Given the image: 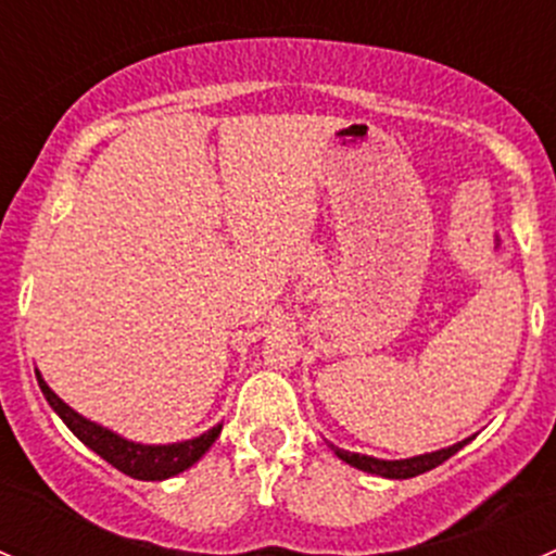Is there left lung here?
<instances>
[{
	"mask_svg": "<svg viewBox=\"0 0 556 556\" xmlns=\"http://www.w3.org/2000/svg\"><path fill=\"white\" fill-rule=\"evenodd\" d=\"M470 439H473V435H470ZM470 439L459 441V444H454V446H446V450L417 454V457H406V459L368 457V454L339 450V446H333V444H330V450L336 452V457L344 459L346 465H352V468H357V470H366V473L382 476V479H412V476H419V473H425V470H433L435 465L446 463V459L463 450Z\"/></svg>",
	"mask_w": 556,
	"mask_h": 556,
	"instance_id": "obj_1",
	"label": "left lung"
}]
</instances>
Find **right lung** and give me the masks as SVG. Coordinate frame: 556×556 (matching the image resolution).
<instances>
[{
    "label": "right lung",
    "mask_w": 556,
    "mask_h": 556,
    "mask_svg": "<svg viewBox=\"0 0 556 556\" xmlns=\"http://www.w3.org/2000/svg\"><path fill=\"white\" fill-rule=\"evenodd\" d=\"M37 382H39V390H42L45 401L50 403V408L64 419L66 428H70L72 433L88 446V450L97 452L99 457L106 459V463H110L112 468L121 470V473L131 476V479H139V481H164V479H172V476L182 473V470H188L190 465L199 463V459L210 452V446L215 444V439L223 430V425H215L212 430L201 433L199 439L177 441V444H155V446L134 444V441L112 433V430L91 422V419H86L83 414H77L75 408L66 406V403L50 390L39 371H37Z\"/></svg>",
    "instance_id": "add662e5"
}]
</instances>
